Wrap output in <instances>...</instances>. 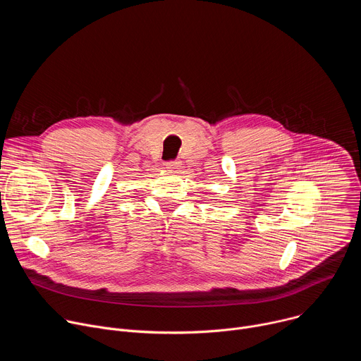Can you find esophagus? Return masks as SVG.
Listing matches in <instances>:
<instances>
[{
    "label": "esophagus",
    "mask_w": 361,
    "mask_h": 361,
    "mask_svg": "<svg viewBox=\"0 0 361 361\" xmlns=\"http://www.w3.org/2000/svg\"><path fill=\"white\" fill-rule=\"evenodd\" d=\"M181 167V163L180 161H167L166 163V169H169V170H177V169H180Z\"/></svg>",
    "instance_id": "1"
}]
</instances>
